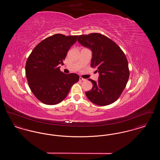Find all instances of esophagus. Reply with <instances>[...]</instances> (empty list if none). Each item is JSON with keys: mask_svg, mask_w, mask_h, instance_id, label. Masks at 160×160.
Instances as JSON below:
<instances>
[{"mask_svg": "<svg viewBox=\"0 0 160 160\" xmlns=\"http://www.w3.org/2000/svg\"><path fill=\"white\" fill-rule=\"evenodd\" d=\"M80 81H86V79H85V78H82V77H80Z\"/></svg>", "mask_w": 160, "mask_h": 160, "instance_id": "34e87169", "label": "esophagus"}]
</instances>
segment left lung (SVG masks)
<instances>
[{
  "mask_svg": "<svg viewBox=\"0 0 160 160\" xmlns=\"http://www.w3.org/2000/svg\"><path fill=\"white\" fill-rule=\"evenodd\" d=\"M77 41L91 50V66L99 74L98 82L89 79L93 87L85 92L86 97L98 106L113 103L121 96L129 78L125 54L113 41L99 33L79 35Z\"/></svg>",
  "mask_w": 160,
  "mask_h": 160,
  "instance_id": "obj_1",
  "label": "left lung"
}]
</instances>
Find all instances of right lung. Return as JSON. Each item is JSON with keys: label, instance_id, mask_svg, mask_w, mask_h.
Listing matches in <instances>:
<instances>
[{"label": "right lung", "instance_id": "add662e5", "mask_svg": "<svg viewBox=\"0 0 160 160\" xmlns=\"http://www.w3.org/2000/svg\"><path fill=\"white\" fill-rule=\"evenodd\" d=\"M77 35L55 34L44 39L32 50L25 70L29 86L33 95L44 104H57L66 98L71 86L79 80L78 74L61 71L69 48Z\"/></svg>", "mask_w": 160, "mask_h": 160}]
</instances>
